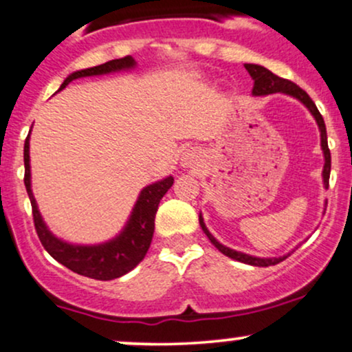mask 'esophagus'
<instances>
[{"mask_svg":"<svg viewBox=\"0 0 352 352\" xmlns=\"http://www.w3.org/2000/svg\"><path fill=\"white\" fill-rule=\"evenodd\" d=\"M200 160H202V155H200L199 150H195V148L187 150V152H184V155H182L184 167H195V165L200 164Z\"/></svg>","mask_w":352,"mask_h":352,"instance_id":"obj_1","label":"esophagus"}]
</instances>
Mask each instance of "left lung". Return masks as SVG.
<instances>
[{
    "mask_svg": "<svg viewBox=\"0 0 352 352\" xmlns=\"http://www.w3.org/2000/svg\"><path fill=\"white\" fill-rule=\"evenodd\" d=\"M244 67H245L247 72H249V75L252 76V80H254V88H252V95L254 96H264V95H270V94L291 95V96H294V98L299 100L300 103H304V105L307 107V110L311 111L312 117H314L316 122H318L319 132H320V146H322V153H324V170H322L324 187H326V188L329 187L331 152H329V146H327L326 123H324L322 115L319 113L318 107H316V103L312 102L311 96H309L306 91L302 90V88L297 87L296 83H292V82H289V80L280 78V76L274 75L272 72H269L267 68L261 67V65L245 63ZM199 222H200V227H202V230H204V232H206V235L208 237V241H210L212 244L217 247V249L223 254V256L234 258V261L244 262V264H249V265H256V267H269V265H276V264H279V262H283L284 258H287V256L272 257V258H262V257L249 256V254L237 252V250H232V249H229V247L220 244L217 239H215L214 235L208 232L206 223H204L202 215H199Z\"/></svg>",
    "mask_w": 352,
    "mask_h": 352,
    "instance_id": "left-lung-1",
    "label": "left lung"
}]
</instances>
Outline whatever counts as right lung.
<instances>
[{
    "label": "right lung",
    "mask_w": 352,
    "mask_h": 352,
    "mask_svg": "<svg viewBox=\"0 0 352 352\" xmlns=\"http://www.w3.org/2000/svg\"><path fill=\"white\" fill-rule=\"evenodd\" d=\"M135 67V60L132 56L118 58V60L107 61L98 67L80 69L72 73L63 83L60 90H63L69 82L83 76L105 75V73L120 72V69H130ZM58 90V91H60ZM173 185V177L160 180L152 185H146L138 195L132 215L126 222L125 229L117 237L105 244L98 245H73L63 242L48 230L46 223L41 219L38 210L36 200L32 192V172H30V133L25 140V187L28 192L30 202L33 208L34 229L41 244L55 261L63 264L73 272L80 276L90 277L96 280H111L122 277L123 274L130 272L144 261L150 242H152L153 230H155V214L162 197L167 194V190Z\"/></svg>",
    "instance_id": "add662e5"
}]
</instances>
